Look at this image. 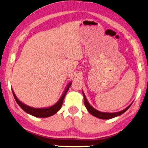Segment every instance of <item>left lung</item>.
Masks as SVG:
<instances>
[{"label": "left lung", "mask_w": 148, "mask_h": 148, "mask_svg": "<svg viewBox=\"0 0 148 148\" xmlns=\"http://www.w3.org/2000/svg\"><path fill=\"white\" fill-rule=\"evenodd\" d=\"M82 94H83V96H84L85 107H86L87 110H88V111L92 115L95 116L97 118L101 119H110L116 117V116L122 115V114L124 113L129 108L131 107V105H132V104H131V105H129L128 107L125 108V109L122 110V111H121L116 112V113H104V112H101V111H98V110H97V109H95V108H93L92 106L89 104L88 101H87L86 96H85L84 93L83 91H82Z\"/></svg>", "instance_id": "1"}]
</instances>
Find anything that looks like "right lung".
<instances>
[{"label": "right lung", "mask_w": 148, "mask_h": 148, "mask_svg": "<svg viewBox=\"0 0 148 148\" xmlns=\"http://www.w3.org/2000/svg\"><path fill=\"white\" fill-rule=\"evenodd\" d=\"M71 84H72V82H70L69 84L67 85V86H66V89L64 90L62 97H60L59 101H58L57 103L54 104L53 105L51 106V107H47V108H33V107H29V106L25 105L24 103H23L22 102H21L19 100L17 99V97H16L14 91L12 90V94H13L14 98V99H15L16 102L17 103L18 105H19V107L21 108L25 112H26L27 113L30 114V115L35 116V117L45 118V117H48V116H50L51 115H53L54 114H56L60 109H61L62 104H63L64 97H65L68 90H69V88L70 86H71Z\"/></svg>", "instance_id": "1"}]
</instances>
